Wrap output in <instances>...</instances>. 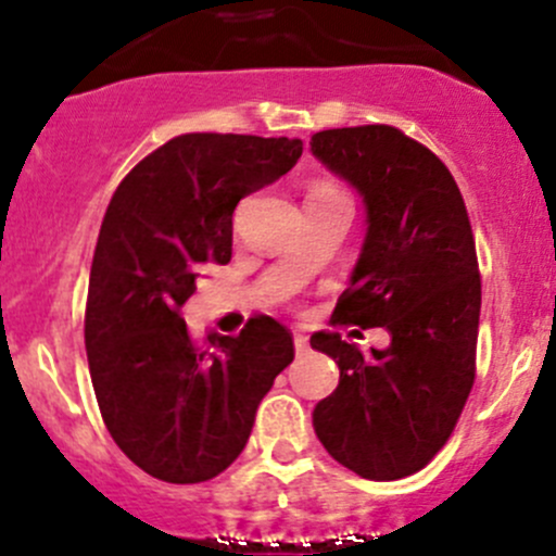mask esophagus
Wrapping results in <instances>:
<instances>
[{
  "label": "esophagus",
  "instance_id": "esophagus-1",
  "mask_svg": "<svg viewBox=\"0 0 556 556\" xmlns=\"http://www.w3.org/2000/svg\"><path fill=\"white\" fill-rule=\"evenodd\" d=\"M293 344H295V355H299V357L309 355V339H306L304 333H295Z\"/></svg>",
  "mask_w": 556,
  "mask_h": 556
}]
</instances>
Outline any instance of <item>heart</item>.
Instances as JSON below:
<instances>
[{
	"label": "heart",
	"mask_w": 556,
	"mask_h": 556,
	"mask_svg": "<svg viewBox=\"0 0 556 556\" xmlns=\"http://www.w3.org/2000/svg\"><path fill=\"white\" fill-rule=\"evenodd\" d=\"M309 195H319V199H328V195H344L341 190L330 188V185H319V188H314Z\"/></svg>",
	"instance_id": "1"
}]
</instances>
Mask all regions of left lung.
Masks as SVG:
<instances>
[{
	"mask_svg": "<svg viewBox=\"0 0 556 556\" xmlns=\"http://www.w3.org/2000/svg\"><path fill=\"white\" fill-rule=\"evenodd\" d=\"M309 144L366 206L333 323L390 333L371 352L312 336V350L339 366V387L314 406V433L363 479H403L446 444L473 387L481 279L468 212L450 169L397 128H328Z\"/></svg>",
	"mask_w": 556,
	"mask_h": 556,
	"instance_id": "obj_1",
	"label": "left lung"
}]
</instances>
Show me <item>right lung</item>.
Masks as SVG:
<instances>
[{"label": "right lung", "instance_id": "obj_1", "mask_svg": "<svg viewBox=\"0 0 556 556\" xmlns=\"http://www.w3.org/2000/svg\"><path fill=\"white\" fill-rule=\"evenodd\" d=\"M301 139L182 134L126 174L93 252L86 352L106 430L144 473L215 479L242 454L257 403L293 363V336L257 314L195 344L182 306L231 261L233 210L299 164Z\"/></svg>", "mask_w": 556, "mask_h": 556}]
</instances>
